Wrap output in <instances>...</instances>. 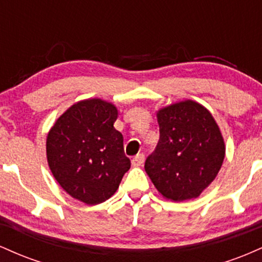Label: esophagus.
Instances as JSON below:
<instances>
[{"label":"esophagus","mask_w":262,"mask_h":262,"mask_svg":"<svg viewBox=\"0 0 262 262\" xmlns=\"http://www.w3.org/2000/svg\"><path fill=\"white\" fill-rule=\"evenodd\" d=\"M144 162V155L143 154H139V155H137V156H134L133 159H132V165H133V166H140L141 164H143Z\"/></svg>","instance_id":"1"}]
</instances>
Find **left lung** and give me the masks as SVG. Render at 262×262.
<instances>
[{
    "instance_id": "left-lung-1",
    "label": "left lung",
    "mask_w": 262,
    "mask_h": 262,
    "mask_svg": "<svg viewBox=\"0 0 262 262\" xmlns=\"http://www.w3.org/2000/svg\"><path fill=\"white\" fill-rule=\"evenodd\" d=\"M160 139L145 171L159 193L173 202L197 198L218 175L225 144L206 107L185 100L156 112Z\"/></svg>"
}]
</instances>
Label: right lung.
Masks as SVG:
<instances>
[{
    "label": "right lung",
    "mask_w": 262,
    "mask_h": 262,
    "mask_svg": "<svg viewBox=\"0 0 262 262\" xmlns=\"http://www.w3.org/2000/svg\"><path fill=\"white\" fill-rule=\"evenodd\" d=\"M117 118L112 102L89 98L69 107L48 133L53 176L66 193L90 206L112 197L130 169L123 135L113 127Z\"/></svg>",
    "instance_id": "1"
}]
</instances>
